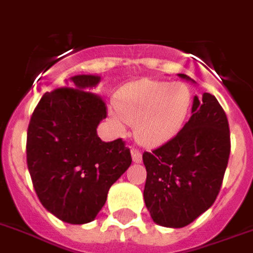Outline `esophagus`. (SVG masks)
Masks as SVG:
<instances>
[{"instance_id":"esophagus-1","label":"esophagus","mask_w":253,"mask_h":253,"mask_svg":"<svg viewBox=\"0 0 253 253\" xmlns=\"http://www.w3.org/2000/svg\"><path fill=\"white\" fill-rule=\"evenodd\" d=\"M130 153H132V159H133L134 163H141L142 155H141V152L138 151L137 148H132Z\"/></svg>"}]
</instances>
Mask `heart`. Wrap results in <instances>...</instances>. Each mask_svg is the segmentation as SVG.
Instances as JSON below:
<instances>
[{
	"mask_svg": "<svg viewBox=\"0 0 253 253\" xmlns=\"http://www.w3.org/2000/svg\"><path fill=\"white\" fill-rule=\"evenodd\" d=\"M192 96L185 84L140 80L128 84L116 96L112 124L124 130L134 125L138 140L148 147L169 141L183 128Z\"/></svg>",
	"mask_w": 253,
	"mask_h": 253,
	"instance_id": "b5f03b06",
	"label": "heart"
}]
</instances>
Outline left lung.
I'll return each mask as SVG.
<instances>
[{"label":"left lung","instance_id":"8db88e82","mask_svg":"<svg viewBox=\"0 0 253 253\" xmlns=\"http://www.w3.org/2000/svg\"><path fill=\"white\" fill-rule=\"evenodd\" d=\"M229 152L224 109L211 93L201 100L195 96L184 128L161 147L142 153L147 168L144 200L153 221L181 228L204 213L219 195Z\"/></svg>","mask_w":253,"mask_h":253}]
</instances>
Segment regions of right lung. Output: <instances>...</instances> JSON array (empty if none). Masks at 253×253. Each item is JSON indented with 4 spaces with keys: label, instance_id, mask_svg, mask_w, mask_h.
Returning a JSON list of instances; mask_svg holds the SVG:
<instances>
[{
    "label": "right lung",
    "instance_id": "add662e5",
    "mask_svg": "<svg viewBox=\"0 0 253 253\" xmlns=\"http://www.w3.org/2000/svg\"><path fill=\"white\" fill-rule=\"evenodd\" d=\"M98 81V76H75L68 86L45 93L28 126L34 191L50 213L69 224L92 221L132 163L123 138L104 142L97 136L108 116L104 100L90 92Z\"/></svg>",
    "mask_w": 253,
    "mask_h": 253
}]
</instances>
